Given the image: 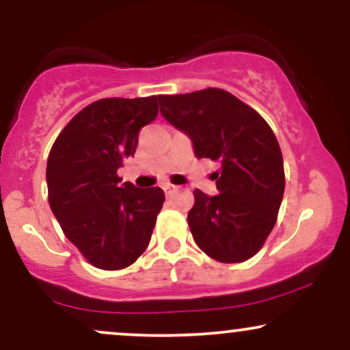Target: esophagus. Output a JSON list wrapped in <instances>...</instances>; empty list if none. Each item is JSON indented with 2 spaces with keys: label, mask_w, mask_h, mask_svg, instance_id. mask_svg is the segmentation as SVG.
Returning a JSON list of instances; mask_svg holds the SVG:
<instances>
[{
  "label": "esophagus",
  "mask_w": 350,
  "mask_h": 350,
  "mask_svg": "<svg viewBox=\"0 0 350 350\" xmlns=\"http://www.w3.org/2000/svg\"><path fill=\"white\" fill-rule=\"evenodd\" d=\"M176 191H178V186H172V184H166V186H164V192H166L167 196H171L172 192Z\"/></svg>",
  "instance_id": "1"
}]
</instances>
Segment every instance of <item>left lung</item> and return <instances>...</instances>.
<instances>
[{
    "mask_svg": "<svg viewBox=\"0 0 350 350\" xmlns=\"http://www.w3.org/2000/svg\"><path fill=\"white\" fill-rule=\"evenodd\" d=\"M159 110L191 138L196 158L220 163L219 194L196 189L187 222L196 243L211 258L240 263L270 235L284 192L283 156L276 136L253 108L222 88L159 95Z\"/></svg>",
    "mask_w": 350,
    "mask_h": 350,
    "instance_id": "1",
    "label": "left lung"
}]
</instances>
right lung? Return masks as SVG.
I'll return each instance as SVG.
<instances>
[{
  "label": "right lung",
  "instance_id": "add662e5",
  "mask_svg": "<svg viewBox=\"0 0 350 350\" xmlns=\"http://www.w3.org/2000/svg\"><path fill=\"white\" fill-rule=\"evenodd\" d=\"M158 116V98H102L79 111L47 159L49 206L64 234L94 267L122 270L146 250L164 202L159 187L123 183L138 131Z\"/></svg>",
  "mask_w": 350,
  "mask_h": 350
}]
</instances>
